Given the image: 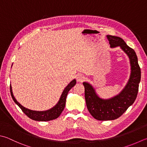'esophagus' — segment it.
<instances>
[{
  "label": "esophagus",
  "instance_id": "1",
  "mask_svg": "<svg viewBox=\"0 0 147 147\" xmlns=\"http://www.w3.org/2000/svg\"><path fill=\"white\" fill-rule=\"evenodd\" d=\"M85 76L82 74H79L77 76V82H83L85 80Z\"/></svg>",
  "mask_w": 147,
  "mask_h": 147
}]
</instances>
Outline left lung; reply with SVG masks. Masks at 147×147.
I'll return each instance as SVG.
<instances>
[{"instance_id": "1", "label": "left lung", "mask_w": 147, "mask_h": 147, "mask_svg": "<svg viewBox=\"0 0 147 147\" xmlns=\"http://www.w3.org/2000/svg\"><path fill=\"white\" fill-rule=\"evenodd\" d=\"M111 48L120 47L129 56L131 66L130 79L124 89L118 95L110 99H102L96 95L92 86L83 82L86 106L91 116L98 120H112L121 117L134 103L138 92L141 80V69L136 52L120 37L107 35Z\"/></svg>"}]
</instances>
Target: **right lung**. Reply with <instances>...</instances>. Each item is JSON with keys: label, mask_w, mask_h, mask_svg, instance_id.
I'll return each instance as SVG.
<instances>
[{"label": "right lung", "mask_w": 147, "mask_h": 147, "mask_svg": "<svg viewBox=\"0 0 147 147\" xmlns=\"http://www.w3.org/2000/svg\"><path fill=\"white\" fill-rule=\"evenodd\" d=\"M76 84V79H74L72 81L69 83L68 85L65 88L64 91H63L62 95L61 96L60 99L57 104L54 107L51 108V109L47 111H32L27 109V108L24 107L19 103L18 102L16 101L15 96H13L12 92L11 86H10V92L11 95L12 96V98L14 102L18 105L19 107H20L22 111L26 114L29 118L32 119L33 120L36 121H50L56 119L60 116L61 113L63 112L64 109L65 104H66V96L68 95V91L70 90L71 88H73Z\"/></svg>", "instance_id": "right-lung-1"}]
</instances>
